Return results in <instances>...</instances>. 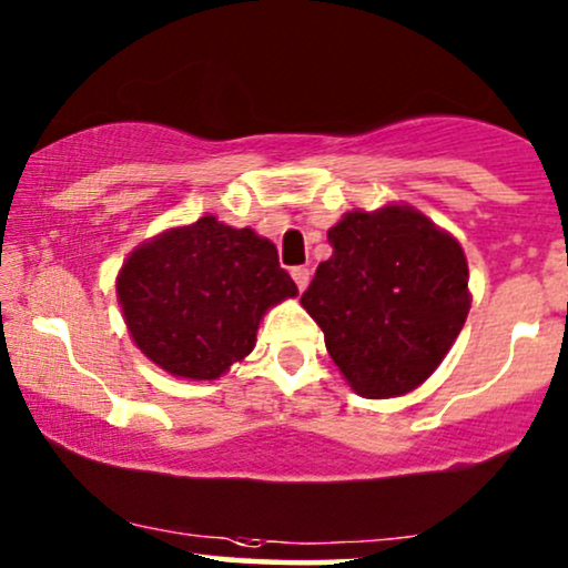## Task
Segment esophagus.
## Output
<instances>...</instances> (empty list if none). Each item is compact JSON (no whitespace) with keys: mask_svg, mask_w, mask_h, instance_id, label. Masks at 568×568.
<instances>
[{"mask_svg":"<svg viewBox=\"0 0 568 568\" xmlns=\"http://www.w3.org/2000/svg\"><path fill=\"white\" fill-rule=\"evenodd\" d=\"M292 278H294V284H297V290L302 292L307 286V282H311V268H305V266L292 268Z\"/></svg>","mask_w":568,"mask_h":568,"instance_id":"34e87169","label":"esophagus"}]
</instances>
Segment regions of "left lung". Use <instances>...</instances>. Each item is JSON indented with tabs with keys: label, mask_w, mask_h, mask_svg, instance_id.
I'll use <instances>...</instances> for the list:
<instances>
[{
	"label": "left lung",
	"mask_w": 568,
	"mask_h": 568,
	"mask_svg": "<svg viewBox=\"0 0 568 568\" xmlns=\"http://www.w3.org/2000/svg\"><path fill=\"white\" fill-rule=\"evenodd\" d=\"M302 307L357 394L381 399L417 388L467 321V257L459 242L407 205L352 211L328 230Z\"/></svg>",
	"instance_id": "left-lung-1"
}]
</instances>
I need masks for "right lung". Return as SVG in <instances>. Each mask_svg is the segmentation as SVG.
Listing matches in <instances>:
<instances>
[{"label":"right lung","mask_w":568,"mask_h":568,"mask_svg":"<svg viewBox=\"0 0 568 568\" xmlns=\"http://www.w3.org/2000/svg\"><path fill=\"white\" fill-rule=\"evenodd\" d=\"M116 294L145 357L172 375L213 381L253 352L263 313L297 286L268 240L203 216L138 247Z\"/></svg>","instance_id":"right-lung-1"}]
</instances>
